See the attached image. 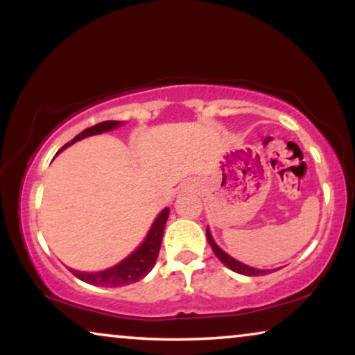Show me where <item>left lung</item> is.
<instances>
[{
  "instance_id": "obj_1",
  "label": "left lung",
  "mask_w": 355,
  "mask_h": 355,
  "mask_svg": "<svg viewBox=\"0 0 355 355\" xmlns=\"http://www.w3.org/2000/svg\"><path fill=\"white\" fill-rule=\"evenodd\" d=\"M207 239H208V244L211 245L213 252H215V255L218 257V259H220L221 263H225V265L227 266V268L232 270V271H236V273L245 275V276H263V275H268V273H270V270L252 268V266L244 265V263H242V261L232 259V257L227 255L226 252L223 250V249H220V247L216 245V242L213 241L211 232H210V230H208V227H207Z\"/></svg>"
}]
</instances>
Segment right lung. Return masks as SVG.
Masks as SVG:
<instances>
[{
  "label": "right lung",
  "instance_id": "1",
  "mask_svg": "<svg viewBox=\"0 0 355 355\" xmlns=\"http://www.w3.org/2000/svg\"><path fill=\"white\" fill-rule=\"evenodd\" d=\"M121 124H123L121 121H103V123L92 125L89 129L82 130L79 135H76V137L72 139L71 142H67L61 150L67 148L69 145L77 142V140L113 130L116 128H119ZM168 216L169 208H164V210L157 216V220L153 221V225L150 227L148 234L144 239L142 244H140L129 257H125L123 261H119L118 265L111 266V268L103 271H95V273H87V271H77L71 268L69 271L76 276V278L84 281V283L103 286V288H121V286L132 284L135 281L142 279L144 276H147L150 273V270L153 268L155 261L158 259V252L159 247H162L163 231L164 226H166Z\"/></svg>",
  "mask_w": 355,
  "mask_h": 355
}]
</instances>
